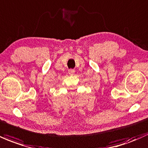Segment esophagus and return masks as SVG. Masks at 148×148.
<instances>
[{"label":"esophagus","instance_id":"1","mask_svg":"<svg viewBox=\"0 0 148 148\" xmlns=\"http://www.w3.org/2000/svg\"><path fill=\"white\" fill-rule=\"evenodd\" d=\"M68 73H69L70 75H74V73H75V70H74V69H69Z\"/></svg>","mask_w":148,"mask_h":148}]
</instances>
